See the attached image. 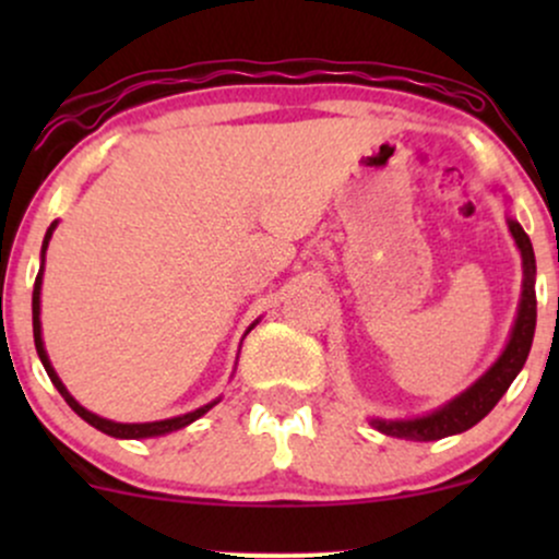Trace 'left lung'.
<instances>
[{
    "label": "left lung",
    "mask_w": 559,
    "mask_h": 559,
    "mask_svg": "<svg viewBox=\"0 0 559 559\" xmlns=\"http://www.w3.org/2000/svg\"><path fill=\"white\" fill-rule=\"evenodd\" d=\"M507 226H510L512 239H515L523 258V294L521 305H518L515 325H512L510 342H507L504 352L471 389L454 396L444 407L433 409L431 415H423V418L413 420H370L381 433L409 441H436L444 439V436L463 433L491 413L493 404L502 400L504 391L510 389V383L523 370L536 331V258L528 234L521 228V223L507 217Z\"/></svg>",
    "instance_id": "8db88e82"
}]
</instances>
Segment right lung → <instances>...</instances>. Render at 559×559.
<instances>
[{
  "instance_id": "add662e5",
  "label": "right lung",
  "mask_w": 559,
  "mask_h": 559,
  "mask_svg": "<svg viewBox=\"0 0 559 559\" xmlns=\"http://www.w3.org/2000/svg\"><path fill=\"white\" fill-rule=\"evenodd\" d=\"M57 228V221L49 226L47 236H44V243H41V271H38L36 275V284H34V342H36V352H38V360H41L44 370H47V376L52 378L55 389L60 391L62 400H66L70 407H73L75 415H81L83 420L88 423V426H94L96 431L107 433V436H115V439H150V436H165L170 431H178V428H186L189 423H194L197 418H202L207 409H213L215 402L204 404V407L194 409V413H186V415H178V418H168V420H155V423H115V420H107V418H99V415L88 413L86 407H81L79 402L73 400V394L66 389V383L60 381V376L55 373L52 362H49L47 357V349H44V338H41V320H38V316H41V275H44V254H47V247H49V239H52V230ZM249 331H252V325H249Z\"/></svg>"
}]
</instances>
